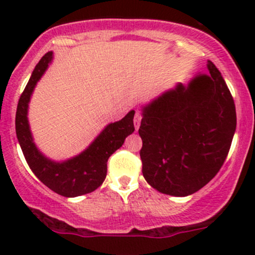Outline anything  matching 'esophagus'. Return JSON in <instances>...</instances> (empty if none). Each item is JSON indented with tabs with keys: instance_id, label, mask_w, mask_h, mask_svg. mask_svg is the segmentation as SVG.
Segmentation results:
<instances>
[{
	"instance_id": "obj_1",
	"label": "esophagus",
	"mask_w": 255,
	"mask_h": 255,
	"mask_svg": "<svg viewBox=\"0 0 255 255\" xmlns=\"http://www.w3.org/2000/svg\"><path fill=\"white\" fill-rule=\"evenodd\" d=\"M142 118H143L142 113H140V112L135 113V116H134V127H135V129H138V128H139L140 122H142Z\"/></svg>"
}]
</instances>
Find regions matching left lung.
<instances>
[{
    "instance_id": "obj_1",
    "label": "left lung",
    "mask_w": 255,
    "mask_h": 255,
    "mask_svg": "<svg viewBox=\"0 0 255 255\" xmlns=\"http://www.w3.org/2000/svg\"><path fill=\"white\" fill-rule=\"evenodd\" d=\"M197 75L144 107L139 127L142 173L150 186L187 196L220 171L232 144L237 116L232 94L212 61Z\"/></svg>"
}]
</instances>
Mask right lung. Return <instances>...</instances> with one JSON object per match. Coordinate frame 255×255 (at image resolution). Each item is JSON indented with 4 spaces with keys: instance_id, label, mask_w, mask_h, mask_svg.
<instances>
[{
    "instance_id": "obj_1",
    "label": "right lung",
    "mask_w": 255,
    "mask_h": 255,
    "mask_svg": "<svg viewBox=\"0 0 255 255\" xmlns=\"http://www.w3.org/2000/svg\"><path fill=\"white\" fill-rule=\"evenodd\" d=\"M53 53L45 54L35 65L32 76L18 101L16 112V133L23 155L34 175L49 189L65 197L89 194L101 186L107 175V160L122 146L126 138L134 132L130 111L118 122L107 126L101 134L85 151L64 163H55L45 158L33 142L28 125V102L37 81L47 70Z\"/></svg>"
}]
</instances>
